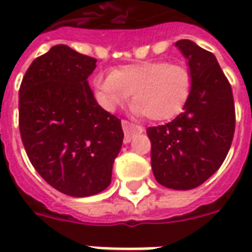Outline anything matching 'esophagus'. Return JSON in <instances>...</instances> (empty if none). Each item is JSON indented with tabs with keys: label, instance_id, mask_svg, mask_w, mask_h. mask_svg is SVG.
Listing matches in <instances>:
<instances>
[{
	"label": "esophagus",
	"instance_id": "obj_1",
	"mask_svg": "<svg viewBox=\"0 0 252 252\" xmlns=\"http://www.w3.org/2000/svg\"><path fill=\"white\" fill-rule=\"evenodd\" d=\"M122 127H123V131H125V139L123 141L125 143H129L133 137V134L136 133H141L143 131V127L141 126H137V125H133L129 121H122Z\"/></svg>",
	"mask_w": 252,
	"mask_h": 252
}]
</instances>
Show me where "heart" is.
Instances as JSON below:
<instances>
[{"mask_svg":"<svg viewBox=\"0 0 252 252\" xmlns=\"http://www.w3.org/2000/svg\"><path fill=\"white\" fill-rule=\"evenodd\" d=\"M96 98L106 109H115L129 99L136 113L150 121H168L188 103L193 77L187 64L164 60L125 65L94 80Z\"/></svg>","mask_w":252,"mask_h":252,"instance_id":"obj_1","label":"heart"}]
</instances>
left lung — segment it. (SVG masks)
<instances>
[{
    "instance_id": "8db88e82",
    "label": "left lung",
    "mask_w": 252,
    "mask_h": 252,
    "mask_svg": "<svg viewBox=\"0 0 252 252\" xmlns=\"http://www.w3.org/2000/svg\"><path fill=\"white\" fill-rule=\"evenodd\" d=\"M175 46L188 59L193 87L184 112L147 129L157 182L177 190L202 185L223 164L236 127L231 85L215 54L190 40Z\"/></svg>"
}]
</instances>
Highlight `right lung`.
I'll list each match as a JSON object with an SVG mask.
<instances>
[{
	"mask_svg": "<svg viewBox=\"0 0 252 252\" xmlns=\"http://www.w3.org/2000/svg\"><path fill=\"white\" fill-rule=\"evenodd\" d=\"M96 59L65 44L36 57L19 87V131L39 175L74 198L111 184L123 130L119 118L95 101L88 77Z\"/></svg>",
	"mask_w": 252,
	"mask_h": 252,
	"instance_id": "right-lung-1",
	"label": "right lung"
}]
</instances>
